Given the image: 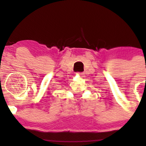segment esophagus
<instances>
[{
    "label": "esophagus",
    "instance_id": "34e87169",
    "mask_svg": "<svg viewBox=\"0 0 146 146\" xmlns=\"http://www.w3.org/2000/svg\"><path fill=\"white\" fill-rule=\"evenodd\" d=\"M78 74L80 75V76H83V73H78Z\"/></svg>",
    "mask_w": 146,
    "mask_h": 146
}]
</instances>
